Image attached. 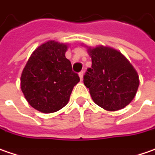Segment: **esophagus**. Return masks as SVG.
Returning <instances> with one entry per match:
<instances>
[{"label":"esophagus","instance_id":"obj_1","mask_svg":"<svg viewBox=\"0 0 155 155\" xmlns=\"http://www.w3.org/2000/svg\"><path fill=\"white\" fill-rule=\"evenodd\" d=\"M83 77H84V72L81 71L79 73V78H80V80L82 81L83 80Z\"/></svg>","mask_w":155,"mask_h":155}]
</instances>
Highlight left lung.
I'll return each mask as SVG.
<instances>
[{
  "label": "left lung",
  "instance_id": "1",
  "mask_svg": "<svg viewBox=\"0 0 155 155\" xmlns=\"http://www.w3.org/2000/svg\"><path fill=\"white\" fill-rule=\"evenodd\" d=\"M92 67L84 76V84L98 106L107 111L120 110L136 96L139 85L137 71L118 50L107 46L87 47Z\"/></svg>",
  "mask_w": 155,
  "mask_h": 155
}]
</instances>
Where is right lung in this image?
<instances>
[{
	"instance_id": "add662e5",
	"label": "right lung",
	"mask_w": 155,
	"mask_h": 155,
	"mask_svg": "<svg viewBox=\"0 0 155 155\" xmlns=\"http://www.w3.org/2000/svg\"><path fill=\"white\" fill-rule=\"evenodd\" d=\"M69 45L48 40L32 52L22 71L21 90L28 103L49 114L67 105L79 77L65 57Z\"/></svg>"
}]
</instances>
